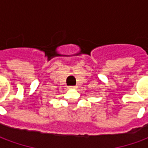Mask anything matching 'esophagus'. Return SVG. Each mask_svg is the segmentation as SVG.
<instances>
[{
  "label": "esophagus",
  "mask_w": 148,
  "mask_h": 148,
  "mask_svg": "<svg viewBox=\"0 0 148 148\" xmlns=\"http://www.w3.org/2000/svg\"><path fill=\"white\" fill-rule=\"evenodd\" d=\"M76 88H77V86H73L68 87V89H69V90H74V89H76Z\"/></svg>",
  "instance_id": "1"
}]
</instances>
